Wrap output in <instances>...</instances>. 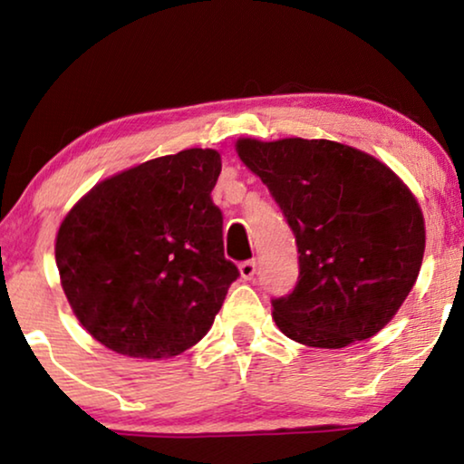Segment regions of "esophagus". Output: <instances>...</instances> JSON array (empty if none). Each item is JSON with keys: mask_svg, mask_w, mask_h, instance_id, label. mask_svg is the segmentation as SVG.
Returning a JSON list of instances; mask_svg holds the SVG:
<instances>
[{"mask_svg": "<svg viewBox=\"0 0 464 464\" xmlns=\"http://www.w3.org/2000/svg\"><path fill=\"white\" fill-rule=\"evenodd\" d=\"M238 270H240V276H243L245 281H251V278L256 276V272H257L256 259H246V262H243V264L238 266Z\"/></svg>", "mask_w": 464, "mask_h": 464, "instance_id": "obj_1", "label": "esophagus"}]
</instances>
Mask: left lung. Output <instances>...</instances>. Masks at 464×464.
<instances>
[{
    "label": "left lung",
    "instance_id": "left-lung-1",
    "mask_svg": "<svg viewBox=\"0 0 464 464\" xmlns=\"http://www.w3.org/2000/svg\"><path fill=\"white\" fill-rule=\"evenodd\" d=\"M297 245L291 294L272 297L287 338L344 348L378 334L414 287L424 219L405 183L376 158L327 139H238Z\"/></svg>",
    "mask_w": 464,
    "mask_h": 464
}]
</instances>
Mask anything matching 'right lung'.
I'll return each instance as SVG.
<instances>
[{
  "label": "right lung",
  "instance_id": "1",
  "mask_svg": "<svg viewBox=\"0 0 464 464\" xmlns=\"http://www.w3.org/2000/svg\"><path fill=\"white\" fill-rule=\"evenodd\" d=\"M215 150H183L94 186L63 219L56 266L94 340L135 359H167L211 329L240 272L224 257L211 198Z\"/></svg>",
  "mask_w": 464,
  "mask_h": 464
}]
</instances>
